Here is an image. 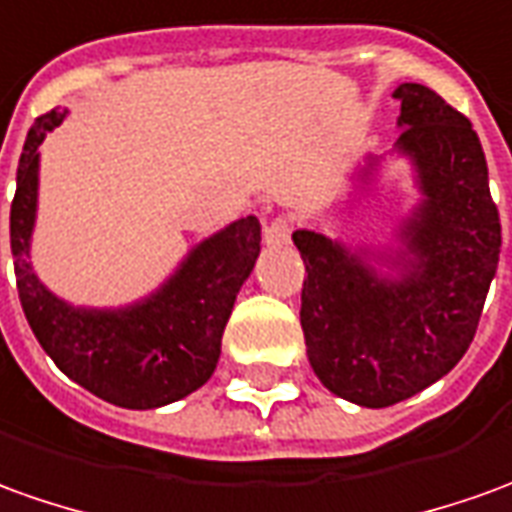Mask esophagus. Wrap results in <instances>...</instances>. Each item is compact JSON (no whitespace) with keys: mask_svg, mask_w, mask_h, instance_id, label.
Here are the masks:
<instances>
[{"mask_svg":"<svg viewBox=\"0 0 512 512\" xmlns=\"http://www.w3.org/2000/svg\"><path fill=\"white\" fill-rule=\"evenodd\" d=\"M292 239V220L287 214H278L270 222H264V242L281 248V245H290Z\"/></svg>","mask_w":512,"mask_h":512,"instance_id":"esophagus-1","label":"esophagus"}]
</instances>
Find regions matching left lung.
I'll list each match as a JSON object with an SVG mask.
<instances>
[{"instance_id":"1","label":"left lung","mask_w":512,"mask_h":512,"mask_svg":"<svg viewBox=\"0 0 512 512\" xmlns=\"http://www.w3.org/2000/svg\"><path fill=\"white\" fill-rule=\"evenodd\" d=\"M401 136L424 203L401 225V273L382 278L317 231H295L301 329L317 379L359 407H390L449 373L474 340L502 248L471 122L432 88L401 83Z\"/></svg>"}]
</instances>
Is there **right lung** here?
<instances>
[{"label":"right lung","instance_id":"1","mask_svg":"<svg viewBox=\"0 0 512 512\" xmlns=\"http://www.w3.org/2000/svg\"><path fill=\"white\" fill-rule=\"evenodd\" d=\"M69 111L38 116L27 133L10 206V250L21 309L52 362L108 404L153 410L195 393L217 368L236 292L262 250V225L242 217L200 242L161 290L125 309H83L38 281L30 236L38 203V147Z\"/></svg>","mask_w":512,"mask_h":512}]
</instances>
